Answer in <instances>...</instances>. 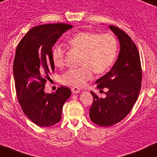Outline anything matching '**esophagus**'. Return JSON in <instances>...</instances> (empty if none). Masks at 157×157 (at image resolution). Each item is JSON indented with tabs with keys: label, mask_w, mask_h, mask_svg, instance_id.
<instances>
[{
	"label": "esophagus",
	"mask_w": 157,
	"mask_h": 157,
	"mask_svg": "<svg viewBox=\"0 0 157 157\" xmlns=\"http://www.w3.org/2000/svg\"><path fill=\"white\" fill-rule=\"evenodd\" d=\"M80 89L78 86H73L71 88V92L74 93V94H77V93L80 92Z\"/></svg>",
	"instance_id": "obj_1"
}]
</instances>
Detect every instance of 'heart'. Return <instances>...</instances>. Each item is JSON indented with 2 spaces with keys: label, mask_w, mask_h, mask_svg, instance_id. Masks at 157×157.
<instances>
[{
  "label": "heart",
  "mask_w": 157,
  "mask_h": 157,
  "mask_svg": "<svg viewBox=\"0 0 157 157\" xmlns=\"http://www.w3.org/2000/svg\"><path fill=\"white\" fill-rule=\"evenodd\" d=\"M68 44L81 52L78 68H71L61 76L65 85L82 86L92 78L93 70L98 74L106 71L114 63L118 52V43L111 33L99 34L93 32L77 33L68 40ZM65 51L62 46L53 48V61L56 67L64 65Z\"/></svg>",
  "instance_id": "obj_1"
}]
</instances>
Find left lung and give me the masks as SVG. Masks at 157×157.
<instances>
[{
    "label": "left lung",
    "instance_id": "1",
    "mask_svg": "<svg viewBox=\"0 0 157 157\" xmlns=\"http://www.w3.org/2000/svg\"><path fill=\"white\" fill-rule=\"evenodd\" d=\"M109 28L119 41V53L109 71L95 82L98 89H108L106 98H100L92 91L93 104L89 110L91 121L102 127L115 124L129 114L142 86L140 57L135 43L118 27L109 25Z\"/></svg>",
    "mask_w": 157,
    "mask_h": 157
}]
</instances>
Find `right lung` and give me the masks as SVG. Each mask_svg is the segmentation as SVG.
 I'll use <instances>...</instances> for the list:
<instances>
[{
    "instance_id": "1",
    "label": "right lung",
    "mask_w": 157,
    "mask_h": 157,
    "mask_svg": "<svg viewBox=\"0 0 157 157\" xmlns=\"http://www.w3.org/2000/svg\"><path fill=\"white\" fill-rule=\"evenodd\" d=\"M72 27L61 23L36 26L17 46L13 63L17 98L24 113L39 127H51L60 121L63 104L71 94L65 86L54 93H45L44 84L54 71L52 47Z\"/></svg>"
}]
</instances>
